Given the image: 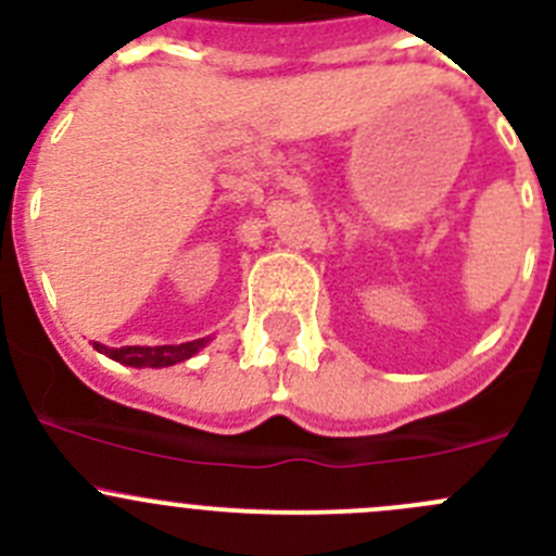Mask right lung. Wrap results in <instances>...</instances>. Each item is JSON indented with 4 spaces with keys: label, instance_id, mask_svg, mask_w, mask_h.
Instances as JSON below:
<instances>
[{
    "label": "right lung",
    "instance_id": "right-lung-1",
    "mask_svg": "<svg viewBox=\"0 0 556 556\" xmlns=\"http://www.w3.org/2000/svg\"><path fill=\"white\" fill-rule=\"evenodd\" d=\"M208 339H195V342H181V344H157V348H141V344H127V348H105V344L94 342L97 353L108 355V358L118 361L124 366H152V369H163V366L181 364V361L192 358L201 348H206Z\"/></svg>",
    "mask_w": 556,
    "mask_h": 556
}]
</instances>
